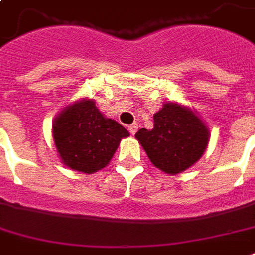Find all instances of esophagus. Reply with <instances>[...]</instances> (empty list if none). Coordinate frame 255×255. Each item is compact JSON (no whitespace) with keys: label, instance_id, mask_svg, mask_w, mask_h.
I'll return each mask as SVG.
<instances>
[{"label":"esophagus","instance_id":"1","mask_svg":"<svg viewBox=\"0 0 255 255\" xmlns=\"http://www.w3.org/2000/svg\"><path fill=\"white\" fill-rule=\"evenodd\" d=\"M137 128H139V124L133 123V124H131V126H128V131H129V133H131V135H135L136 131H137Z\"/></svg>","mask_w":255,"mask_h":255}]
</instances>
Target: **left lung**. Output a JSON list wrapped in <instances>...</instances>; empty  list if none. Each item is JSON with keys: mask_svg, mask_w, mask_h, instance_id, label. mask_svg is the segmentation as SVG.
I'll return each instance as SVG.
<instances>
[{"mask_svg": "<svg viewBox=\"0 0 255 255\" xmlns=\"http://www.w3.org/2000/svg\"><path fill=\"white\" fill-rule=\"evenodd\" d=\"M153 128L135 137L151 163L167 174H177L200 160L209 143V128L188 107L165 103L153 115Z\"/></svg>", "mask_w": 255, "mask_h": 255, "instance_id": "1", "label": "left lung"}]
</instances>
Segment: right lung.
Masks as SVG:
<instances>
[{
	"instance_id": "obj_1",
	"label": "right lung",
	"mask_w": 255,
	"mask_h": 255,
	"mask_svg": "<svg viewBox=\"0 0 255 255\" xmlns=\"http://www.w3.org/2000/svg\"><path fill=\"white\" fill-rule=\"evenodd\" d=\"M129 132L108 119L92 99L70 104L54 119L53 137L62 163L78 172L91 174L103 169Z\"/></svg>"
}]
</instances>
